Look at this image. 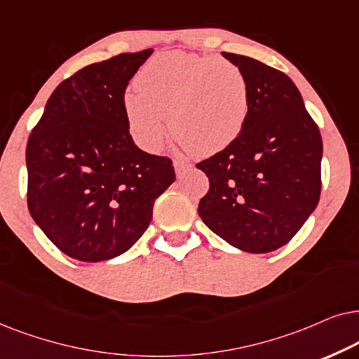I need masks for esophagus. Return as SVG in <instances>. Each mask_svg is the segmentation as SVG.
Segmentation results:
<instances>
[{"label":"esophagus","mask_w":359,"mask_h":359,"mask_svg":"<svg viewBox=\"0 0 359 359\" xmlns=\"http://www.w3.org/2000/svg\"><path fill=\"white\" fill-rule=\"evenodd\" d=\"M190 167H192V164H190V162H187V161H184V159H175L174 161V169H175V174L177 175H182L185 170L187 169H190Z\"/></svg>","instance_id":"obj_1"}]
</instances>
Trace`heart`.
<instances>
[{
  "mask_svg": "<svg viewBox=\"0 0 359 359\" xmlns=\"http://www.w3.org/2000/svg\"><path fill=\"white\" fill-rule=\"evenodd\" d=\"M137 92L124 95L131 135L147 151H157L167 135L198 156L231 144L245 130L251 87L240 65L217 55L164 52L137 74Z\"/></svg>",
  "mask_w": 359,
  "mask_h": 359,
  "instance_id": "b5f03b06",
  "label": "heart"
}]
</instances>
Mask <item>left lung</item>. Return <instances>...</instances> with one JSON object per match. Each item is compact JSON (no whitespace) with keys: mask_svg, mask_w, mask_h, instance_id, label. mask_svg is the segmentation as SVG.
Instances as JSON below:
<instances>
[{"mask_svg":"<svg viewBox=\"0 0 359 359\" xmlns=\"http://www.w3.org/2000/svg\"><path fill=\"white\" fill-rule=\"evenodd\" d=\"M250 80L245 130L226 149L198 162L210 189L198 215L215 235L246 252L287 245L322 190V136L302 95L284 72L223 52Z\"/></svg>","mask_w":359,"mask_h":359,"instance_id":"1","label":"left lung"}]
</instances>
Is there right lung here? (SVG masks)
Masks as SVG:
<instances>
[{"label":"right lung","mask_w":359,"mask_h":359,"mask_svg":"<svg viewBox=\"0 0 359 359\" xmlns=\"http://www.w3.org/2000/svg\"><path fill=\"white\" fill-rule=\"evenodd\" d=\"M151 54H119L69 76L27 140V208L74 259L107 261L130 250L175 180L169 157L135 144L124 114L128 83Z\"/></svg>","instance_id":"obj_1"}]
</instances>
